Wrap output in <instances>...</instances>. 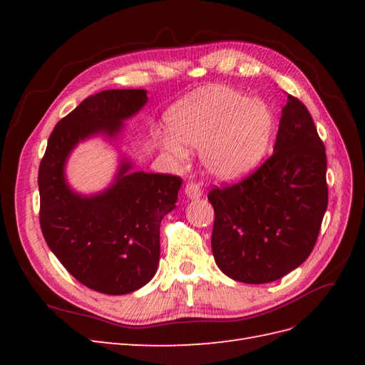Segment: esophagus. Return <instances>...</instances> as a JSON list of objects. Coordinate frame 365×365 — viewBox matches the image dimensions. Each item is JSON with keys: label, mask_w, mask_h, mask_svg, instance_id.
<instances>
[{"label": "esophagus", "mask_w": 365, "mask_h": 365, "mask_svg": "<svg viewBox=\"0 0 365 365\" xmlns=\"http://www.w3.org/2000/svg\"><path fill=\"white\" fill-rule=\"evenodd\" d=\"M184 192H185V195H187V197H189V200H197V197L202 195L201 185L197 184V182H193V181L185 184Z\"/></svg>", "instance_id": "obj_1"}]
</instances>
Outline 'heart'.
<instances>
[{"label":"heart","instance_id":"obj_1","mask_svg":"<svg viewBox=\"0 0 365 365\" xmlns=\"http://www.w3.org/2000/svg\"><path fill=\"white\" fill-rule=\"evenodd\" d=\"M170 135L161 145L175 158L187 157L189 145L200 148L205 169L219 180H237L256 170L275 130L267 102L248 98L225 85H210L182 98L168 114Z\"/></svg>","mask_w":365,"mask_h":365}]
</instances>
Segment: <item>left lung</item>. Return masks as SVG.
<instances>
[{
  "label": "left lung",
  "mask_w": 365,
  "mask_h": 365,
  "mask_svg": "<svg viewBox=\"0 0 365 365\" xmlns=\"http://www.w3.org/2000/svg\"><path fill=\"white\" fill-rule=\"evenodd\" d=\"M326 148L307 108L288 94L272 155L247 178L215 187L212 250L233 280L282 279L309 257L327 208Z\"/></svg>",
  "instance_id": "1"
}]
</instances>
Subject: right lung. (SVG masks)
Returning a JSON list of instances; mask_svg holds the SVG:
<instances>
[{
  "mask_svg": "<svg viewBox=\"0 0 365 365\" xmlns=\"http://www.w3.org/2000/svg\"><path fill=\"white\" fill-rule=\"evenodd\" d=\"M146 102L145 90H106L86 97L54 126L39 164L43 239L77 282L108 295L134 292L155 275L160 224L175 208L182 180L130 172L125 160L109 189L82 196L68 187L63 168L77 143L96 134L117 137L123 120Z\"/></svg>",
  "mask_w": 365,
  "mask_h": 365,
  "instance_id": "obj_1",
  "label": "right lung"
}]
</instances>
